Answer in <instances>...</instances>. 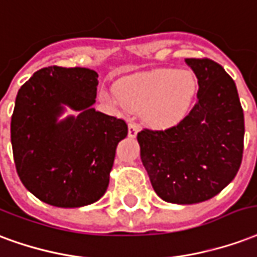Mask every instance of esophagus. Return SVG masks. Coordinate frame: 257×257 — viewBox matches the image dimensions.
<instances>
[{
    "instance_id": "34e87169",
    "label": "esophagus",
    "mask_w": 257,
    "mask_h": 257,
    "mask_svg": "<svg viewBox=\"0 0 257 257\" xmlns=\"http://www.w3.org/2000/svg\"><path fill=\"white\" fill-rule=\"evenodd\" d=\"M137 133H138V127H137L136 123L130 121L128 123V137H136Z\"/></svg>"
}]
</instances>
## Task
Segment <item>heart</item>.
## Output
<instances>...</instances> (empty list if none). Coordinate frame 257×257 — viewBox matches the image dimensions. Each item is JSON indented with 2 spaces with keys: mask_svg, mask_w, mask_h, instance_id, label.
<instances>
[{
  "mask_svg": "<svg viewBox=\"0 0 257 257\" xmlns=\"http://www.w3.org/2000/svg\"><path fill=\"white\" fill-rule=\"evenodd\" d=\"M117 98L130 110H142V117L152 127L175 124L192 104L197 91V80L189 71L156 69L123 76L115 83ZM101 97L112 101L109 91Z\"/></svg>",
  "mask_w": 257,
  "mask_h": 257,
  "instance_id": "obj_1",
  "label": "heart"
}]
</instances>
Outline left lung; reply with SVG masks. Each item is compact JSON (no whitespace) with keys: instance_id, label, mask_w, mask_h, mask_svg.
<instances>
[{"instance_id":"left-lung-1","label":"left lung","mask_w":257,"mask_h":257,"mask_svg":"<svg viewBox=\"0 0 257 257\" xmlns=\"http://www.w3.org/2000/svg\"><path fill=\"white\" fill-rule=\"evenodd\" d=\"M197 76V101L178 124L137 134L141 160L159 197L207 201L237 175L244 152V112L237 87L211 59H185Z\"/></svg>"}]
</instances>
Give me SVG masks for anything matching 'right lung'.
I'll list each match as a JSON object with an SVG mask.
<instances>
[{
    "mask_svg": "<svg viewBox=\"0 0 257 257\" xmlns=\"http://www.w3.org/2000/svg\"><path fill=\"white\" fill-rule=\"evenodd\" d=\"M98 74L89 68L46 67L18 91L11 141L16 171L27 190L60 208L89 205L109 183L117 144L126 121L97 112ZM63 105L80 115L63 122Z\"/></svg>",
    "mask_w": 257,
    "mask_h": 257,
    "instance_id": "obj_1",
    "label": "right lung"
}]
</instances>
